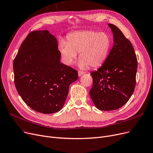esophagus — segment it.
<instances>
[{
    "label": "esophagus",
    "mask_w": 153,
    "mask_h": 153,
    "mask_svg": "<svg viewBox=\"0 0 153 153\" xmlns=\"http://www.w3.org/2000/svg\"><path fill=\"white\" fill-rule=\"evenodd\" d=\"M85 73L84 72H83V71H78V76L80 77V76H82V74H84Z\"/></svg>",
    "instance_id": "34e87169"
}]
</instances>
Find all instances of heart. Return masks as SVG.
Returning <instances> with one entry per match:
<instances>
[{"label":"heart","mask_w":153,"mask_h":153,"mask_svg":"<svg viewBox=\"0 0 153 153\" xmlns=\"http://www.w3.org/2000/svg\"><path fill=\"white\" fill-rule=\"evenodd\" d=\"M68 42L60 40L58 50L64 63L72 65L79 53V66L85 69L89 66L97 68L106 59L111 49L112 40L105 32L94 30H84L70 33Z\"/></svg>","instance_id":"b5f03b06"}]
</instances>
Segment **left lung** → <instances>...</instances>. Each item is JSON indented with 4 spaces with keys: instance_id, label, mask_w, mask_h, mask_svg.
Returning a JSON list of instances; mask_svg holds the SVG:
<instances>
[{
    "instance_id": "left-lung-1",
    "label": "left lung",
    "mask_w": 153,
    "mask_h": 153,
    "mask_svg": "<svg viewBox=\"0 0 153 153\" xmlns=\"http://www.w3.org/2000/svg\"><path fill=\"white\" fill-rule=\"evenodd\" d=\"M108 26L113 34L114 45L102 66L90 73L93 86L90 95L101 111L116 110L127 102L135 87L138 65L131 42L117 26Z\"/></svg>"
}]
</instances>
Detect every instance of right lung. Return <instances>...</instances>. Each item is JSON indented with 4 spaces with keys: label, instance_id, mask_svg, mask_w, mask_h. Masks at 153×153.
<instances>
[{
    "label": "right lung",
    "instance_id": "obj_1",
    "mask_svg": "<svg viewBox=\"0 0 153 153\" xmlns=\"http://www.w3.org/2000/svg\"><path fill=\"white\" fill-rule=\"evenodd\" d=\"M56 37L48 30L30 33L13 61L15 85L25 103L34 111L52 114L62 109L77 71L60 62Z\"/></svg>",
    "mask_w": 153,
    "mask_h": 153
}]
</instances>
